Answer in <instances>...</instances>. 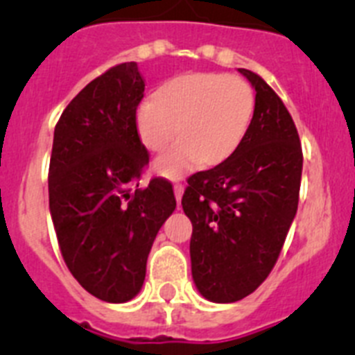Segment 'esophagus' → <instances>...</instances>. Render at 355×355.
<instances>
[{"label": "esophagus", "instance_id": "1", "mask_svg": "<svg viewBox=\"0 0 355 355\" xmlns=\"http://www.w3.org/2000/svg\"><path fill=\"white\" fill-rule=\"evenodd\" d=\"M183 192H184V187L181 183H175L174 184V196H175V200H178V205L181 202V197H183Z\"/></svg>", "mask_w": 355, "mask_h": 355}]
</instances>
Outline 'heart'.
Segmentation results:
<instances>
[{
    "mask_svg": "<svg viewBox=\"0 0 355 355\" xmlns=\"http://www.w3.org/2000/svg\"><path fill=\"white\" fill-rule=\"evenodd\" d=\"M256 97L243 78L220 72H190L168 81L156 99L137 112V130L146 147L159 150L181 131L183 139L156 158L155 168L180 178L202 162L227 159L245 139Z\"/></svg>",
    "mask_w": 355,
    "mask_h": 355,
    "instance_id": "b5f03b06",
    "label": "heart"
}]
</instances>
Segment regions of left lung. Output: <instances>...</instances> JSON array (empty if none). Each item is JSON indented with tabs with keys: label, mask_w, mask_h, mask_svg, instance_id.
Masks as SVG:
<instances>
[{
	"label": "left lung",
	"mask_w": 355,
	"mask_h": 355,
	"mask_svg": "<svg viewBox=\"0 0 355 355\" xmlns=\"http://www.w3.org/2000/svg\"><path fill=\"white\" fill-rule=\"evenodd\" d=\"M238 71L256 90L245 139L216 167L190 175L181 200L193 227V283L216 304L241 300L268 277L297 213L302 178L290 112L261 76Z\"/></svg>",
	"instance_id": "obj_1"
}]
</instances>
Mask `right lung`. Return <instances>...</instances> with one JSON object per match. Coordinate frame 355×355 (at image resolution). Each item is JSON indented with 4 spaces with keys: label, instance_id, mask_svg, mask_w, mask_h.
I'll use <instances>...</instances> for the list:
<instances>
[{
    "label": "right lung",
    "instance_id": "right-lung-1",
    "mask_svg": "<svg viewBox=\"0 0 355 355\" xmlns=\"http://www.w3.org/2000/svg\"><path fill=\"white\" fill-rule=\"evenodd\" d=\"M137 62L90 81L56 122L49 162V211L62 256L99 300L122 304L142 290L147 256L175 209L172 184L140 187L149 155L137 131L144 97Z\"/></svg>",
    "mask_w": 355,
    "mask_h": 355
}]
</instances>
